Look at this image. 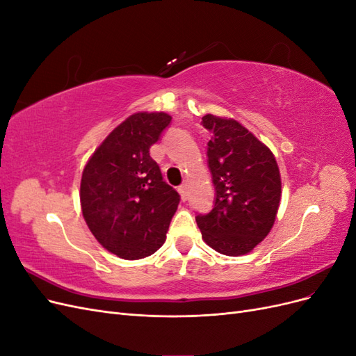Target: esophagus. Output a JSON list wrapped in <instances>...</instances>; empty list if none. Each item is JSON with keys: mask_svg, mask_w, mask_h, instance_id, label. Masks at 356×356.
Returning <instances> with one entry per match:
<instances>
[{"mask_svg": "<svg viewBox=\"0 0 356 356\" xmlns=\"http://www.w3.org/2000/svg\"><path fill=\"white\" fill-rule=\"evenodd\" d=\"M188 182H182V184L178 187V191H179V195H181V197L182 199H187V196H188Z\"/></svg>", "mask_w": 356, "mask_h": 356, "instance_id": "34e87169", "label": "esophagus"}]
</instances>
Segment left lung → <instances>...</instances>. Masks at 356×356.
<instances>
[{
    "label": "left lung",
    "mask_w": 356,
    "mask_h": 356,
    "mask_svg": "<svg viewBox=\"0 0 356 356\" xmlns=\"http://www.w3.org/2000/svg\"><path fill=\"white\" fill-rule=\"evenodd\" d=\"M212 134L208 166L215 187L211 212L197 215L202 238L224 255H243L272 230L281 202V175L263 143L232 118L202 117Z\"/></svg>",
    "instance_id": "left-lung-1"
}]
</instances>
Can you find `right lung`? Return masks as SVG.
<instances>
[{"label":"right lung","instance_id":"1","mask_svg":"<svg viewBox=\"0 0 356 356\" xmlns=\"http://www.w3.org/2000/svg\"><path fill=\"white\" fill-rule=\"evenodd\" d=\"M172 117L136 113L105 138L86 165L80 186L83 217L98 242L126 260L156 252L178 208V191L149 156Z\"/></svg>","mask_w":356,"mask_h":356}]
</instances>
